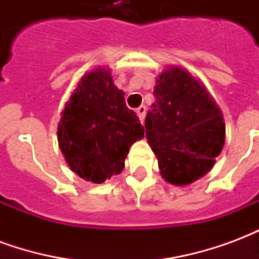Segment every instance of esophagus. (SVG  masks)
<instances>
[{
    "label": "esophagus",
    "mask_w": 259,
    "mask_h": 259,
    "mask_svg": "<svg viewBox=\"0 0 259 259\" xmlns=\"http://www.w3.org/2000/svg\"><path fill=\"white\" fill-rule=\"evenodd\" d=\"M136 112H137V116L140 118L141 123H143V122H144V116H146L147 108L144 107V105H141V107H139L137 109H136Z\"/></svg>",
    "instance_id": "34e87169"
}]
</instances>
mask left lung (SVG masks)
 Masks as SVG:
<instances>
[{
    "mask_svg": "<svg viewBox=\"0 0 259 259\" xmlns=\"http://www.w3.org/2000/svg\"><path fill=\"white\" fill-rule=\"evenodd\" d=\"M154 96L146 116L148 144L163 179L176 186L190 185L211 170L222 151V112L205 87L178 66L158 76Z\"/></svg>",
    "mask_w": 259,
    "mask_h": 259,
    "instance_id": "left-lung-1",
    "label": "left lung"
}]
</instances>
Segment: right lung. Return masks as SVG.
<instances>
[{
    "label": "right lung",
    "mask_w": 259,
    "mask_h": 259,
    "mask_svg": "<svg viewBox=\"0 0 259 259\" xmlns=\"http://www.w3.org/2000/svg\"><path fill=\"white\" fill-rule=\"evenodd\" d=\"M123 96L111 72L97 68L81 77L66 102L58 124L59 148L81 179L102 183L120 174L132 144L144 136Z\"/></svg>",
    "instance_id": "1"
}]
</instances>
